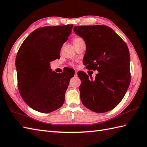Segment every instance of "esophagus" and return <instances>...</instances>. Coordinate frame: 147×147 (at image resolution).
I'll list each match as a JSON object with an SVG mask.
<instances>
[{
  "label": "esophagus",
  "instance_id": "esophagus-1",
  "mask_svg": "<svg viewBox=\"0 0 147 147\" xmlns=\"http://www.w3.org/2000/svg\"><path fill=\"white\" fill-rule=\"evenodd\" d=\"M74 75H75V76H78V71H75V73H74Z\"/></svg>",
  "mask_w": 147,
  "mask_h": 147
}]
</instances>
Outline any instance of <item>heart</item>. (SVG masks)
I'll list each match as a JSON object with an SVG mask.
<instances>
[{"label": "heart", "mask_w": 147, "mask_h": 147, "mask_svg": "<svg viewBox=\"0 0 147 147\" xmlns=\"http://www.w3.org/2000/svg\"><path fill=\"white\" fill-rule=\"evenodd\" d=\"M82 40V39L81 38V37H78V36L74 37H73V44L75 43V42H78V41H79V40ZM71 65L72 66H74L75 64L74 63H72V64H71Z\"/></svg>", "instance_id": "1"}]
</instances>
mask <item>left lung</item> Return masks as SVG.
<instances>
[{"label": "left lung", "instance_id": "obj_1", "mask_svg": "<svg viewBox=\"0 0 147 147\" xmlns=\"http://www.w3.org/2000/svg\"><path fill=\"white\" fill-rule=\"evenodd\" d=\"M74 31L86 42L83 64L99 72L94 80L83 71L78 73L82 103L94 112L110 111L120 103L130 83L127 44L107 26H77Z\"/></svg>", "mask_w": 147, "mask_h": 147}]
</instances>
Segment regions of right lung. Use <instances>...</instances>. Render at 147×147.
I'll return each instance as SVG.
<instances>
[{
  "label": "right lung",
  "mask_w": 147,
  "mask_h": 147,
  "mask_svg": "<svg viewBox=\"0 0 147 147\" xmlns=\"http://www.w3.org/2000/svg\"><path fill=\"white\" fill-rule=\"evenodd\" d=\"M73 24L36 29L24 40L16 58L18 89L27 105L37 111L50 113L62 107L74 71L57 73L50 62L60 57Z\"/></svg>",
  "instance_id": "add662e5"
}]
</instances>
